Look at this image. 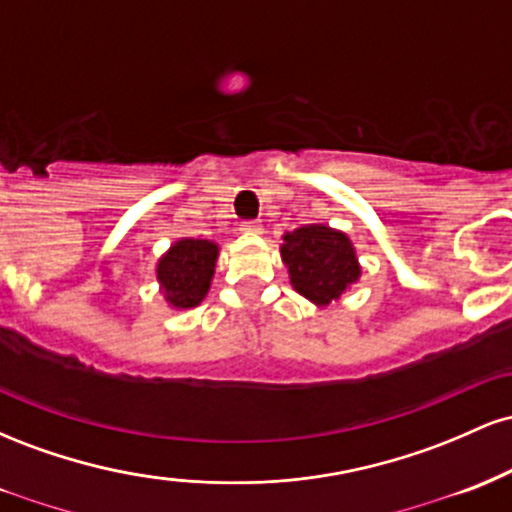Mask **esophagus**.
I'll list each match as a JSON object with an SVG mask.
<instances>
[{
    "label": "esophagus",
    "mask_w": 512,
    "mask_h": 512,
    "mask_svg": "<svg viewBox=\"0 0 512 512\" xmlns=\"http://www.w3.org/2000/svg\"><path fill=\"white\" fill-rule=\"evenodd\" d=\"M240 231H243V233H262V221L260 219L240 221Z\"/></svg>",
    "instance_id": "1"
}]
</instances>
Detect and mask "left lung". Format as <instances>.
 <instances>
[{
  "mask_svg": "<svg viewBox=\"0 0 512 512\" xmlns=\"http://www.w3.org/2000/svg\"><path fill=\"white\" fill-rule=\"evenodd\" d=\"M281 240V262L289 269L293 291L317 308L339 301L361 279L354 243L337 228L308 223L284 233Z\"/></svg>",
  "mask_w": 512,
  "mask_h": 512,
  "instance_id": "8db88e82",
  "label": "left lung"
}]
</instances>
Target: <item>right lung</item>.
Instances as JSON below:
<instances>
[{"label": "right lung", "mask_w": 512, "mask_h": 512, "mask_svg": "<svg viewBox=\"0 0 512 512\" xmlns=\"http://www.w3.org/2000/svg\"><path fill=\"white\" fill-rule=\"evenodd\" d=\"M219 245L214 240L180 238L156 264L158 291L173 310L197 308L207 298L214 279Z\"/></svg>", "instance_id": "add662e5"}]
</instances>
